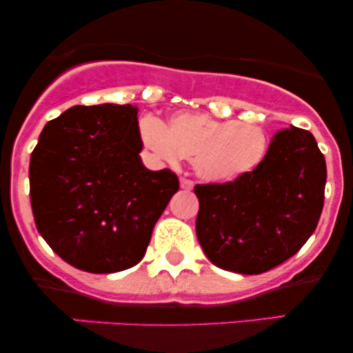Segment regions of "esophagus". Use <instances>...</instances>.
<instances>
[{
  "instance_id": "obj_1",
  "label": "esophagus",
  "mask_w": 353,
  "mask_h": 353,
  "mask_svg": "<svg viewBox=\"0 0 353 353\" xmlns=\"http://www.w3.org/2000/svg\"><path fill=\"white\" fill-rule=\"evenodd\" d=\"M192 188H194L192 181H189V179H181V189H184V190H192Z\"/></svg>"
}]
</instances>
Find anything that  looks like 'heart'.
I'll return each mask as SVG.
<instances>
[{"label":"heart","instance_id":"obj_1","mask_svg":"<svg viewBox=\"0 0 353 353\" xmlns=\"http://www.w3.org/2000/svg\"><path fill=\"white\" fill-rule=\"evenodd\" d=\"M143 144L157 159L192 161L196 176L209 184H228L252 172L264 159L267 136L254 123L225 121L205 112H179L164 125L156 117L139 123Z\"/></svg>","mask_w":353,"mask_h":353}]
</instances>
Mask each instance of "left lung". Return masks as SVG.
Instances as JSON below:
<instances>
[{
    "label": "left lung",
    "mask_w": 353,
    "mask_h": 353,
    "mask_svg": "<svg viewBox=\"0 0 353 353\" xmlns=\"http://www.w3.org/2000/svg\"><path fill=\"white\" fill-rule=\"evenodd\" d=\"M327 168L317 141L295 125L270 139L262 163L228 184L196 185L197 241L214 265L254 275L299 252L319 224Z\"/></svg>",
    "instance_id": "1"
}]
</instances>
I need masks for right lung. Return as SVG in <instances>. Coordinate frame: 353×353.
I'll return each instance as SVG.
<instances>
[{"label": "right lung", "instance_id": "add662e5", "mask_svg": "<svg viewBox=\"0 0 353 353\" xmlns=\"http://www.w3.org/2000/svg\"><path fill=\"white\" fill-rule=\"evenodd\" d=\"M141 149L131 104L74 106L44 125L31 154V208L68 264L112 274L144 257L179 181L169 169L149 171Z\"/></svg>", "mask_w": 353, "mask_h": 353}]
</instances>
